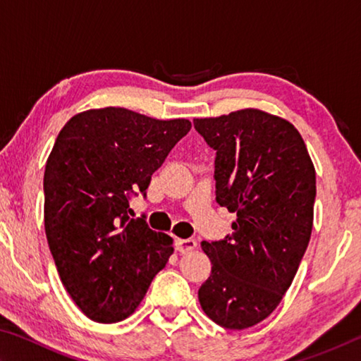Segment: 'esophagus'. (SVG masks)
<instances>
[{"mask_svg":"<svg viewBox=\"0 0 361 361\" xmlns=\"http://www.w3.org/2000/svg\"><path fill=\"white\" fill-rule=\"evenodd\" d=\"M195 248H197V240H194V239H178L176 240V250H178L180 253H189Z\"/></svg>","mask_w":361,"mask_h":361,"instance_id":"obj_1","label":"esophagus"}]
</instances>
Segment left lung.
I'll return each instance as SVG.
<instances>
[{"instance_id":"left-lung-1","label":"left lung","mask_w":361,"mask_h":361,"mask_svg":"<svg viewBox=\"0 0 361 361\" xmlns=\"http://www.w3.org/2000/svg\"><path fill=\"white\" fill-rule=\"evenodd\" d=\"M216 151V202L237 213L231 235L202 242L212 274L199 288L219 326L245 329L282 301L309 245L315 169L295 126L255 108L194 119Z\"/></svg>"}]
</instances>
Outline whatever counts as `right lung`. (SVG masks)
Here are the masks:
<instances>
[{
  "mask_svg": "<svg viewBox=\"0 0 361 361\" xmlns=\"http://www.w3.org/2000/svg\"><path fill=\"white\" fill-rule=\"evenodd\" d=\"M191 129L126 108L66 122L44 172V229L60 280L84 315L116 323L135 312L173 253V239L129 216L151 175Z\"/></svg>",
  "mask_w": 361,
  "mask_h": 361,
  "instance_id": "1",
  "label": "right lung"
}]
</instances>
